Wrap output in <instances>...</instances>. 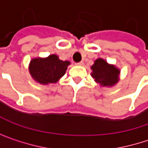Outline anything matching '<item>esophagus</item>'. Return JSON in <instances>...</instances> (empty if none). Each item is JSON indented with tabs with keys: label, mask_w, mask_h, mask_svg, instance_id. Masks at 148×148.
Segmentation results:
<instances>
[{
	"label": "esophagus",
	"mask_w": 148,
	"mask_h": 148,
	"mask_svg": "<svg viewBox=\"0 0 148 148\" xmlns=\"http://www.w3.org/2000/svg\"><path fill=\"white\" fill-rule=\"evenodd\" d=\"M77 65H79V66H83V65H84V62H83L81 61V62H78V63H77Z\"/></svg>",
	"instance_id": "obj_1"
}]
</instances>
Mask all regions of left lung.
Returning a JSON list of instances; mask_svg holds the SVG:
<instances>
[{"mask_svg":"<svg viewBox=\"0 0 148 148\" xmlns=\"http://www.w3.org/2000/svg\"><path fill=\"white\" fill-rule=\"evenodd\" d=\"M91 69L92 70V77L102 86H112L119 80L120 70L102 58L97 59Z\"/></svg>","mask_w":148,"mask_h":148,"instance_id":"obj_1","label":"left lung"}]
</instances>
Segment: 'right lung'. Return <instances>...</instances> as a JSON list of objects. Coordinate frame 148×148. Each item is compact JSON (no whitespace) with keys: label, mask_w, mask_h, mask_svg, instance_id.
<instances>
[{"label":"right lung","mask_w":148,"mask_h":148,"mask_svg":"<svg viewBox=\"0 0 148 148\" xmlns=\"http://www.w3.org/2000/svg\"><path fill=\"white\" fill-rule=\"evenodd\" d=\"M69 61H62L56 55H50L46 58H33L29 64L32 77L39 84L48 85L56 83L66 73Z\"/></svg>","instance_id":"right-lung-1"}]
</instances>
